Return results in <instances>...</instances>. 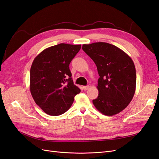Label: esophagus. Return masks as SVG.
<instances>
[{"mask_svg":"<svg viewBox=\"0 0 159 159\" xmlns=\"http://www.w3.org/2000/svg\"><path fill=\"white\" fill-rule=\"evenodd\" d=\"M89 85H86V86H83V89H84V90H85V91H86V90H88V89H89Z\"/></svg>","mask_w":159,"mask_h":159,"instance_id":"34e87169","label":"esophagus"}]
</instances>
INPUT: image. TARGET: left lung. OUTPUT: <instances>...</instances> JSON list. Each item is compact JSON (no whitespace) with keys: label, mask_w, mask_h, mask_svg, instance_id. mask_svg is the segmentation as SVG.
<instances>
[{"label":"left lung","mask_w":159,"mask_h":159,"mask_svg":"<svg viewBox=\"0 0 159 159\" xmlns=\"http://www.w3.org/2000/svg\"><path fill=\"white\" fill-rule=\"evenodd\" d=\"M83 50L97 66L99 75L95 108L112 116L125 109L136 88V70L132 59L118 47L106 42L83 44Z\"/></svg>","instance_id":"obj_1"}]
</instances>
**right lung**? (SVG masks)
Returning a JSON list of instances; mask_svg holds the SVG:
<instances>
[{"label": "right lung", "mask_w": 159, "mask_h": 159, "mask_svg": "<svg viewBox=\"0 0 159 159\" xmlns=\"http://www.w3.org/2000/svg\"><path fill=\"white\" fill-rule=\"evenodd\" d=\"M81 45L59 44L40 52L30 68V89L35 103L52 116L64 113L81 90L74 84L69 65Z\"/></svg>", "instance_id": "add662e5"}]
</instances>
